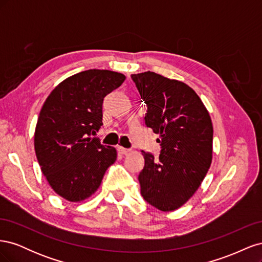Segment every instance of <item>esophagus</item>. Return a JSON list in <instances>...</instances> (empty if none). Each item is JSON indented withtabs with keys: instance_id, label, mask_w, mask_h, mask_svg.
<instances>
[{
	"instance_id": "34e87169",
	"label": "esophagus",
	"mask_w": 262,
	"mask_h": 262,
	"mask_svg": "<svg viewBox=\"0 0 262 262\" xmlns=\"http://www.w3.org/2000/svg\"><path fill=\"white\" fill-rule=\"evenodd\" d=\"M117 150L120 154H126V153H129L130 152V149L129 148H124V147H122V146H117Z\"/></svg>"
}]
</instances>
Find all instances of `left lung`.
Masks as SVG:
<instances>
[{
  "instance_id": "1",
  "label": "left lung",
  "mask_w": 262,
  "mask_h": 262,
  "mask_svg": "<svg viewBox=\"0 0 262 262\" xmlns=\"http://www.w3.org/2000/svg\"><path fill=\"white\" fill-rule=\"evenodd\" d=\"M146 106L144 123L160 134L158 157L142 150L141 194L156 209L168 212L196 191L212 162L213 126L200 97L185 83L154 72L132 74Z\"/></svg>"
}]
</instances>
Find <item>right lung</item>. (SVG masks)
Listing matches in <instances>:
<instances>
[{
  "label": "right lung",
  "instance_id": "obj_1",
  "mask_svg": "<svg viewBox=\"0 0 262 262\" xmlns=\"http://www.w3.org/2000/svg\"><path fill=\"white\" fill-rule=\"evenodd\" d=\"M125 80L108 70H87L60 83L46 99L35 131V152L51 188L77 202L91 196L117 158L94 137L102 125L104 98Z\"/></svg>",
  "mask_w": 262,
  "mask_h": 262
}]
</instances>
